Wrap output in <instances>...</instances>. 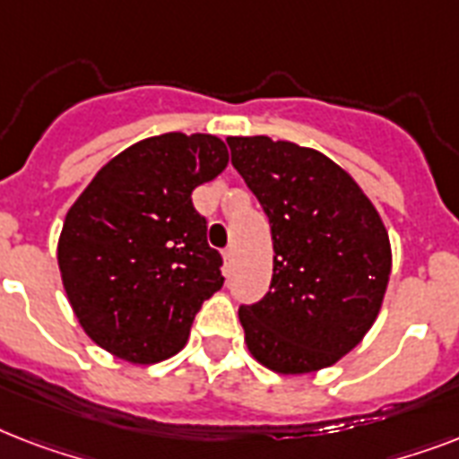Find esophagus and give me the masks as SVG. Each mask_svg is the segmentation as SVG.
Segmentation results:
<instances>
[{"label":"esophagus","mask_w":459,"mask_h":459,"mask_svg":"<svg viewBox=\"0 0 459 459\" xmlns=\"http://www.w3.org/2000/svg\"><path fill=\"white\" fill-rule=\"evenodd\" d=\"M223 262H226V273L233 269V262H236V252H233V247H226L223 250Z\"/></svg>","instance_id":"obj_1"}]
</instances>
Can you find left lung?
<instances>
[{"instance_id": "8db88e82", "label": "left lung", "mask_w": 459, "mask_h": 459, "mask_svg": "<svg viewBox=\"0 0 459 459\" xmlns=\"http://www.w3.org/2000/svg\"><path fill=\"white\" fill-rule=\"evenodd\" d=\"M269 216V293L240 305L247 348L279 374L331 367L377 319L391 245L377 209L341 166L316 150L266 135L226 138Z\"/></svg>"}]
</instances>
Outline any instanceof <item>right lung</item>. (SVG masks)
Listing matches in <instances>:
<instances>
[{
  "mask_svg": "<svg viewBox=\"0 0 459 459\" xmlns=\"http://www.w3.org/2000/svg\"><path fill=\"white\" fill-rule=\"evenodd\" d=\"M214 135L166 133L114 157L68 209L59 269L85 333L121 359L161 362L223 286L193 190L226 169Z\"/></svg>",
  "mask_w": 459,
  "mask_h": 459,
  "instance_id": "1",
  "label": "right lung"
}]
</instances>
